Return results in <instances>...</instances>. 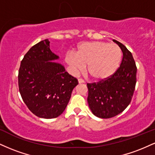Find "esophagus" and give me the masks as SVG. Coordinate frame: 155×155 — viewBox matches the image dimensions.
Instances as JSON below:
<instances>
[{
  "mask_svg": "<svg viewBox=\"0 0 155 155\" xmlns=\"http://www.w3.org/2000/svg\"><path fill=\"white\" fill-rule=\"evenodd\" d=\"M78 81H79V84H81V83H84V81L82 79H78Z\"/></svg>",
  "mask_w": 155,
  "mask_h": 155,
  "instance_id": "esophagus-1",
  "label": "esophagus"
}]
</instances>
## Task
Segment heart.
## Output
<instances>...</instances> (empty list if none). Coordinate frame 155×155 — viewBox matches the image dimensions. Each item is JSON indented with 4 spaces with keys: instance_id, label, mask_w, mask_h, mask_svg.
<instances>
[{
    "instance_id": "heart-1",
    "label": "heart",
    "mask_w": 155,
    "mask_h": 155,
    "mask_svg": "<svg viewBox=\"0 0 155 155\" xmlns=\"http://www.w3.org/2000/svg\"><path fill=\"white\" fill-rule=\"evenodd\" d=\"M122 50L116 44L105 41L87 42L79 46L76 54L68 53L65 61L74 73L83 71L87 65V73L94 79L109 77L120 65Z\"/></svg>"
}]
</instances>
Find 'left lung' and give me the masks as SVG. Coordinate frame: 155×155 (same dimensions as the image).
<instances>
[{
	"label": "left lung",
	"mask_w": 155,
	"mask_h": 155,
	"mask_svg": "<svg viewBox=\"0 0 155 155\" xmlns=\"http://www.w3.org/2000/svg\"><path fill=\"white\" fill-rule=\"evenodd\" d=\"M122 51L120 66L106 79L87 83V101L94 115L103 119L114 117L122 112L131 102L136 84L137 67L125 46L114 40Z\"/></svg>",
	"instance_id": "1"
}]
</instances>
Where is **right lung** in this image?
I'll list each match as a JSON object with an SVG mask.
<instances>
[{
	"instance_id": "add662e5",
	"label": "right lung",
	"mask_w": 155,
	"mask_h": 155,
	"mask_svg": "<svg viewBox=\"0 0 155 155\" xmlns=\"http://www.w3.org/2000/svg\"><path fill=\"white\" fill-rule=\"evenodd\" d=\"M48 39L35 44L25 54L18 74L23 101L35 116L56 118L65 111L78 80L53 63L58 56L49 49Z\"/></svg>"
}]
</instances>
